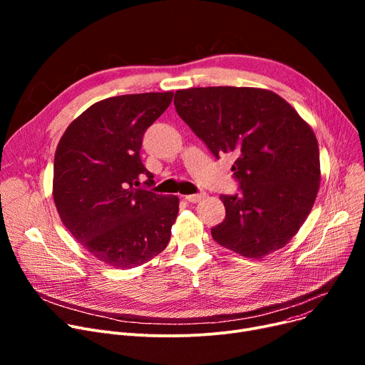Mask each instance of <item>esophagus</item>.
Wrapping results in <instances>:
<instances>
[{"mask_svg":"<svg viewBox=\"0 0 365 365\" xmlns=\"http://www.w3.org/2000/svg\"><path fill=\"white\" fill-rule=\"evenodd\" d=\"M204 197H205L204 194H192V195H185V200H186L187 202H198V201H201Z\"/></svg>","mask_w":365,"mask_h":365,"instance_id":"34e87169","label":"esophagus"}]
</instances>
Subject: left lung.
<instances>
[{
  "instance_id": "left-lung-1",
  "label": "left lung",
  "mask_w": 365,
  "mask_h": 365,
  "mask_svg": "<svg viewBox=\"0 0 365 365\" xmlns=\"http://www.w3.org/2000/svg\"><path fill=\"white\" fill-rule=\"evenodd\" d=\"M179 117L219 160L232 153L240 194L220 195L226 216L213 240L244 257L262 259L289 242L314 207L319 180L315 133L271 90H178Z\"/></svg>"
}]
</instances>
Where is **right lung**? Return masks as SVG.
Returning a JSON list of instances; mask_svg holds the SVG:
<instances>
[{
    "label": "right lung",
    "mask_w": 365,
    "mask_h": 365,
    "mask_svg": "<svg viewBox=\"0 0 365 365\" xmlns=\"http://www.w3.org/2000/svg\"><path fill=\"white\" fill-rule=\"evenodd\" d=\"M171 91L108 98L75 118L54 153L53 198L63 225L94 257L118 269L140 266L167 247L179 213L176 195L153 183L140 160L143 134Z\"/></svg>",
    "instance_id": "right-lung-1"
}]
</instances>
